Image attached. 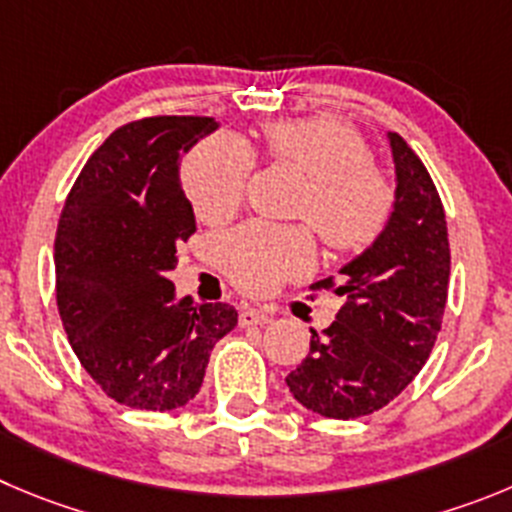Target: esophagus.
<instances>
[{"instance_id": "obj_1", "label": "esophagus", "mask_w": 512, "mask_h": 512, "mask_svg": "<svg viewBox=\"0 0 512 512\" xmlns=\"http://www.w3.org/2000/svg\"><path fill=\"white\" fill-rule=\"evenodd\" d=\"M272 315L267 313V310H260V308H245L240 313V326L242 328H250V326H265V323H270Z\"/></svg>"}]
</instances>
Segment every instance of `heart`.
Masks as SVG:
<instances>
[{
	"label": "heart",
	"mask_w": 512,
	"mask_h": 512,
	"mask_svg": "<svg viewBox=\"0 0 512 512\" xmlns=\"http://www.w3.org/2000/svg\"><path fill=\"white\" fill-rule=\"evenodd\" d=\"M262 138L275 164L308 176L293 214L313 224L333 255H358L384 234L394 191L361 133L336 118H285L265 123ZM252 166L250 148L234 138H207L194 146L181 176L197 217L212 224L232 217L245 202ZM219 262L245 293H272L313 267V234L308 227L242 224L222 237Z\"/></svg>",
	"instance_id": "b5f03b06"
}]
</instances>
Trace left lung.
Segmentation results:
<instances>
[{"instance_id":"left-lung-1","label":"left lung","mask_w":512,"mask_h":512,"mask_svg":"<svg viewBox=\"0 0 512 512\" xmlns=\"http://www.w3.org/2000/svg\"><path fill=\"white\" fill-rule=\"evenodd\" d=\"M396 202L379 240L313 290L346 303L310 353L290 371L295 399L328 419H358L384 409L427 364L442 328L450 285V240L442 199L399 133H389Z\"/></svg>"}]
</instances>
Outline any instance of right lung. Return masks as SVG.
Masks as SVG:
<instances>
[{"label": "right lung", "instance_id": "add662e5", "mask_svg": "<svg viewBox=\"0 0 512 512\" xmlns=\"http://www.w3.org/2000/svg\"><path fill=\"white\" fill-rule=\"evenodd\" d=\"M217 121L151 116L121 126L85 161L55 234L57 310L75 356L105 396L171 412L197 396L229 303L176 300V247L197 232L179 164Z\"/></svg>", "mask_w": 512, "mask_h": 512}]
</instances>
